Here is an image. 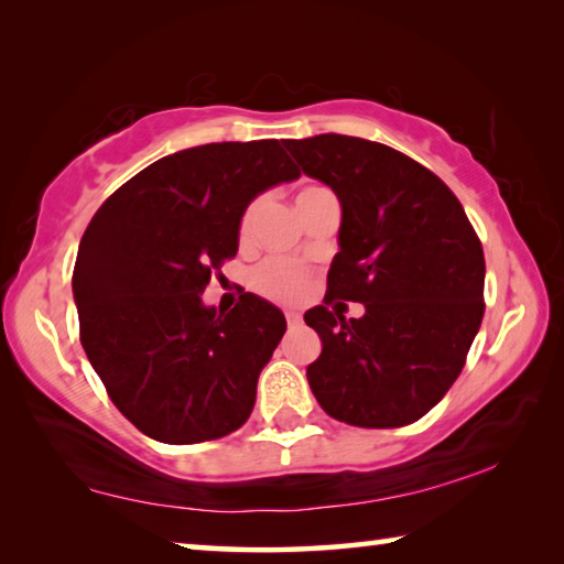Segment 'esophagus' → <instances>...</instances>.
Instances as JSON below:
<instances>
[{"mask_svg": "<svg viewBox=\"0 0 564 564\" xmlns=\"http://www.w3.org/2000/svg\"><path fill=\"white\" fill-rule=\"evenodd\" d=\"M285 321H289V326H301L303 316L299 311H285Z\"/></svg>", "mask_w": 564, "mask_h": 564, "instance_id": "1", "label": "esophagus"}]
</instances>
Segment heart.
I'll use <instances>...</instances> for the list:
<instances>
[{"label":"heart","mask_w":564,"mask_h":564,"mask_svg":"<svg viewBox=\"0 0 564 564\" xmlns=\"http://www.w3.org/2000/svg\"><path fill=\"white\" fill-rule=\"evenodd\" d=\"M318 194H326V188L305 186L299 191V196H295V204ZM261 206H263L261 198H256V202L248 204L246 212L241 214V221H238V238H241V243L251 241L256 221H259V214H261ZM248 281H251V289L256 293H261L263 299H271L275 303H295L301 301L311 289V269L301 261L269 259L256 265L251 275H248Z\"/></svg>","instance_id":"b5f03b06"}]
</instances>
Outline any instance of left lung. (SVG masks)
Wrapping results in <instances>:
<instances>
[{
	"label": "left lung",
	"instance_id": "1",
	"mask_svg": "<svg viewBox=\"0 0 564 564\" xmlns=\"http://www.w3.org/2000/svg\"><path fill=\"white\" fill-rule=\"evenodd\" d=\"M285 149L340 202L326 305L303 316L323 343L305 370L313 395L348 425L415 423L451 390L480 330V238L453 191L395 149L340 133ZM338 297L367 313L346 322Z\"/></svg>",
	"mask_w": 564,
	"mask_h": 564
}]
</instances>
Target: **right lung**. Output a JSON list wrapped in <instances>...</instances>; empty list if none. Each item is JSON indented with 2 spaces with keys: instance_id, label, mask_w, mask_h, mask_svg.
Instances as JSON below:
<instances>
[{
  "instance_id": "right-lung-1",
  "label": "right lung",
  "mask_w": 564,
  "mask_h": 564,
  "mask_svg": "<svg viewBox=\"0 0 564 564\" xmlns=\"http://www.w3.org/2000/svg\"><path fill=\"white\" fill-rule=\"evenodd\" d=\"M299 176L275 139L204 144L154 161L94 214L72 279L82 346L144 435L216 441L251 415L283 313L256 293L224 313L202 293L236 256L246 206Z\"/></svg>"
}]
</instances>
